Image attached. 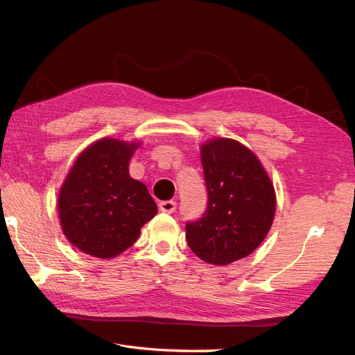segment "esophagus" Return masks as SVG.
Wrapping results in <instances>:
<instances>
[{
  "label": "esophagus",
  "mask_w": 355,
  "mask_h": 355,
  "mask_svg": "<svg viewBox=\"0 0 355 355\" xmlns=\"http://www.w3.org/2000/svg\"><path fill=\"white\" fill-rule=\"evenodd\" d=\"M158 207H159L161 211H164V213H173L176 210V201H173V200L161 201L158 204Z\"/></svg>",
  "instance_id": "34e87169"
}]
</instances>
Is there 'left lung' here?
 <instances>
[{"label":"left lung","mask_w":355,"mask_h":355,"mask_svg":"<svg viewBox=\"0 0 355 355\" xmlns=\"http://www.w3.org/2000/svg\"><path fill=\"white\" fill-rule=\"evenodd\" d=\"M207 210L187 223V241L200 259L228 265L256 250L275 214L274 185L261 161L237 141L216 137L201 145Z\"/></svg>","instance_id":"left-lung-1"}]
</instances>
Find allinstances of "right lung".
Returning a JSON list of instances; mask_svg holds the SVG:
<instances>
[{
    "label": "right lung",
    "instance_id": "obj_1",
    "mask_svg": "<svg viewBox=\"0 0 355 355\" xmlns=\"http://www.w3.org/2000/svg\"><path fill=\"white\" fill-rule=\"evenodd\" d=\"M137 146L103 137L72 166L59 192L58 211L63 234L78 250L111 259L133 245L157 214L148 188L128 175Z\"/></svg>",
    "mask_w": 355,
    "mask_h": 355
}]
</instances>
